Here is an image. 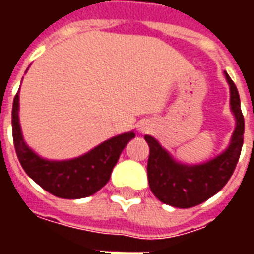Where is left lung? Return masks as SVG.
<instances>
[{
    "label": "left lung",
    "mask_w": 254,
    "mask_h": 254,
    "mask_svg": "<svg viewBox=\"0 0 254 254\" xmlns=\"http://www.w3.org/2000/svg\"><path fill=\"white\" fill-rule=\"evenodd\" d=\"M230 84V105L237 120V127L229 148L204 165L185 166L176 163L159 143L145 136L149 156L147 163L149 188L160 201L177 208H190L216 194L233 176L244 144L245 121L241 111L238 89L224 72Z\"/></svg>",
    "instance_id": "1"
}]
</instances>
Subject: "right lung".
<instances>
[{
    "label": "right lung",
    "instance_id": "right-lung-1",
    "mask_svg": "<svg viewBox=\"0 0 254 254\" xmlns=\"http://www.w3.org/2000/svg\"><path fill=\"white\" fill-rule=\"evenodd\" d=\"M12 134L16 154L24 171L45 190L61 198H83L109 182L122 149L134 137L124 133L107 140L77 159L52 162L39 158L25 145L19 125V92L13 99Z\"/></svg>",
    "mask_w": 254,
    "mask_h": 254
}]
</instances>
